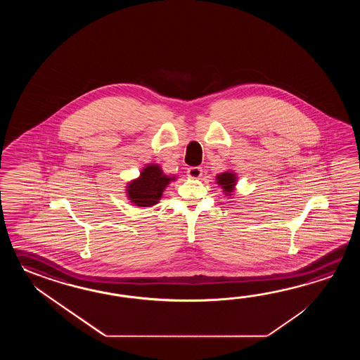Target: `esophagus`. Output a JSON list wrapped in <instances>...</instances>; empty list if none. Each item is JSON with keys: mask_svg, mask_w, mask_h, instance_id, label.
<instances>
[{"mask_svg": "<svg viewBox=\"0 0 360 360\" xmlns=\"http://www.w3.org/2000/svg\"><path fill=\"white\" fill-rule=\"evenodd\" d=\"M186 172H188V176L194 179V180H197V179L202 176V169L200 167H189Z\"/></svg>", "mask_w": 360, "mask_h": 360, "instance_id": "obj_1", "label": "esophagus"}]
</instances>
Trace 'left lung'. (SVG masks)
I'll return each mask as SVG.
<instances>
[{
  "label": "left lung",
  "instance_id": "1",
  "mask_svg": "<svg viewBox=\"0 0 360 360\" xmlns=\"http://www.w3.org/2000/svg\"><path fill=\"white\" fill-rule=\"evenodd\" d=\"M216 181L221 186L226 195H231V193L234 191V186L237 184V175L231 171H225V172L217 175Z\"/></svg>",
  "mask_w": 360,
  "mask_h": 360
}]
</instances>
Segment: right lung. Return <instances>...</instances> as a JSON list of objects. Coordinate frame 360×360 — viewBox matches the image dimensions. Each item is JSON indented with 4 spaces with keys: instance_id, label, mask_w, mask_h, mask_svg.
<instances>
[{
    "instance_id": "obj_1",
    "label": "right lung",
    "mask_w": 360,
    "mask_h": 360,
    "mask_svg": "<svg viewBox=\"0 0 360 360\" xmlns=\"http://www.w3.org/2000/svg\"><path fill=\"white\" fill-rule=\"evenodd\" d=\"M176 176H167L158 165H148L141 169L140 176L127 185V197L134 206L152 207L162 198L163 191Z\"/></svg>"
}]
</instances>
